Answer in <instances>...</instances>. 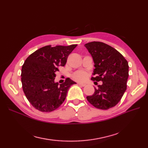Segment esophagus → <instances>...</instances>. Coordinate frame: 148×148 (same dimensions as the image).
Returning <instances> with one entry per match:
<instances>
[{"instance_id": "obj_1", "label": "esophagus", "mask_w": 148, "mask_h": 148, "mask_svg": "<svg viewBox=\"0 0 148 148\" xmlns=\"http://www.w3.org/2000/svg\"><path fill=\"white\" fill-rule=\"evenodd\" d=\"M77 84L78 85V86H83V87H84V86H86V84H83V83H77Z\"/></svg>"}]
</instances>
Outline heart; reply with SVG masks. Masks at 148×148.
Returning <instances> with one entry per match:
<instances>
[{"label": "heart", "mask_w": 148, "mask_h": 148, "mask_svg": "<svg viewBox=\"0 0 148 148\" xmlns=\"http://www.w3.org/2000/svg\"><path fill=\"white\" fill-rule=\"evenodd\" d=\"M88 73L84 71H78L75 72L71 77L76 82H84L86 81L88 77Z\"/></svg>", "instance_id": "b5f03b06"}]
</instances>
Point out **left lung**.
<instances>
[{
	"mask_svg": "<svg viewBox=\"0 0 148 148\" xmlns=\"http://www.w3.org/2000/svg\"><path fill=\"white\" fill-rule=\"evenodd\" d=\"M91 53L95 69L91 79L102 82L86 99L97 109L107 110L117 105L127 89L128 78L127 60L114 47L102 42L93 41L84 45Z\"/></svg>",
	"mask_w": 148,
	"mask_h": 148,
	"instance_id": "obj_1",
	"label": "left lung"
}]
</instances>
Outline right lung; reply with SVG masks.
Listing matches in <instances>:
<instances>
[{"instance_id": "1", "label": "right lung", "mask_w": 148, "mask_h": 148, "mask_svg": "<svg viewBox=\"0 0 148 148\" xmlns=\"http://www.w3.org/2000/svg\"><path fill=\"white\" fill-rule=\"evenodd\" d=\"M77 46L51 45L36 51L22 66L21 79L25 95L30 104L43 112H50L65 101L69 88L75 82L66 78L59 85L54 82L59 66H64L70 53Z\"/></svg>"}]
</instances>
